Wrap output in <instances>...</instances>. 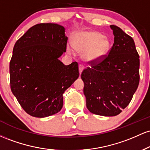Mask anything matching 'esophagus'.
<instances>
[{
	"label": "esophagus",
	"mask_w": 150,
	"mask_h": 150,
	"mask_svg": "<svg viewBox=\"0 0 150 150\" xmlns=\"http://www.w3.org/2000/svg\"><path fill=\"white\" fill-rule=\"evenodd\" d=\"M84 70V66L82 65H79V72H80V74L82 73V70Z\"/></svg>",
	"instance_id": "34e87169"
}]
</instances>
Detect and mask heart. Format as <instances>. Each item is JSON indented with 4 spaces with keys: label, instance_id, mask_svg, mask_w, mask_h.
I'll use <instances>...</instances> for the list:
<instances>
[{
    "label": "heart",
    "instance_id": "1",
    "mask_svg": "<svg viewBox=\"0 0 150 150\" xmlns=\"http://www.w3.org/2000/svg\"><path fill=\"white\" fill-rule=\"evenodd\" d=\"M73 46L77 51L82 52V57L87 61L98 62L108 55L111 48V40L97 31H81L73 34ZM68 53L72 52L70 46Z\"/></svg>",
    "mask_w": 150,
    "mask_h": 150
}]
</instances>
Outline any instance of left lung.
Listing matches in <instances>:
<instances>
[{
    "mask_svg": "<svg viewBox=\"0 0 150 150\" xmlns=\"http://www.w3.org/2000/svg\"><path fill=\"white\" fill-rule=\"evenodd\" d=\"M114 43L107 56L82 71L86 106L91 113L115 116L131 101L140 81V59L132 38L111 25Z\"/></svg>",
    "mask_w": 150,
    "mask_h": 150,
    "instance_id": "1",
    "label": "left lung"
}]
</instances>
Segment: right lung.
Listing matches in <instances>:
<instances>
[{"instance_id": "obj_1", "label": "right lung", "mask_w": 150, "mask_h": 150, "mask_svg": "<svg viewBox=\"0 0 150 150\" xmlns=\"http://www.w3.org/2000/svg\"><path fill=\"white\" fill-rule=\"evenodd\" d=\"M63 26L41 23L17 41L10 62L11 91L30 116L44 118L59 112L63 94L78 78L77 62L65 65L58 59L66 51Z\"/></svg>"}]
</instances>
